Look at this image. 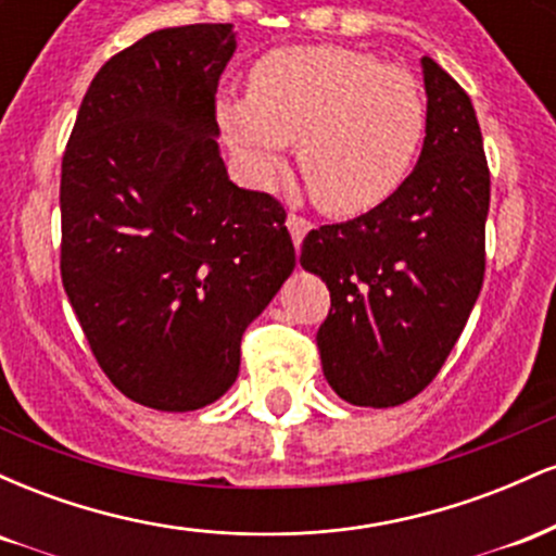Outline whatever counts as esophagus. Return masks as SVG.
<instances>
[{
  "label": "esophagus",
  "mask_w": 556,
  "mask_h": 556,
  "mask_svg": "<svg viewBox=\"0 0 556 556\" xmlns=\"http://www.w3.org/2000/svg\"><path fill=\"white\" fill-rule=\"evenodd\" d=\"M287 229H290L295 248H300V242H303L305 232H308V229H311V222L305 219V216L290 212V214H287Z\"/></svg>",
  "instance_id": "34e87169"
}]
</instances>
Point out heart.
Listing matches in <instances>:
<instances>
[{"label":"heart","mask_w":556,"mask_h":556,"mask_svg":"<svg viewBox=\"0 0 556 556\" xmlns=\"http://www.w3.org/2000/svg\"><path fill=\"white\" fill-rule=\"evenodd\" d=\"M222 130L266 182L290 140L311 195L331 214L387 201L416 162L426 99L407 70L340 47L277 49L248 75V99L219 101Z\"/></svg>","instance_id":"1"}]
</instances>
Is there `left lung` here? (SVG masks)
Instances as JSON below:
<instances>
[{"label": "left lung", "mask_w": 556, "mask_h": 556, "mask_svg": "<svg viewBox=\"0 0 556 556\" xmlns=\"http://www.w3.org/2000/svg\"><path fill=\"white\" fill-rule=\"evenodd\" d=\"M426 138L407 180L358 219L321 225L300 264L329 287L316 344L342 400L394 407L431 384L486 271L489 164L470 96L424 56Z\"/></svg>", "instance_id": "1"}]
</instances>
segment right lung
<instances>
[{
	"label": "right lung",
	"mask_w": 556,
	"mask_h": 556,
	"mask_svg": "<svg viewBox=\"0 0 556 556\" xmlns=\"http://www.w3.org/2000/svg\"><path fill=\"white\" fill-rule=\"evenodd\" d=\"M232 52L229 23L143 36L96 73L62 156L67 300L106 379L154 410L219 400L295 269L285 206L229 182L216 146Z\"/></svg>",
	"instance_id": "1"
}]
</instances>
